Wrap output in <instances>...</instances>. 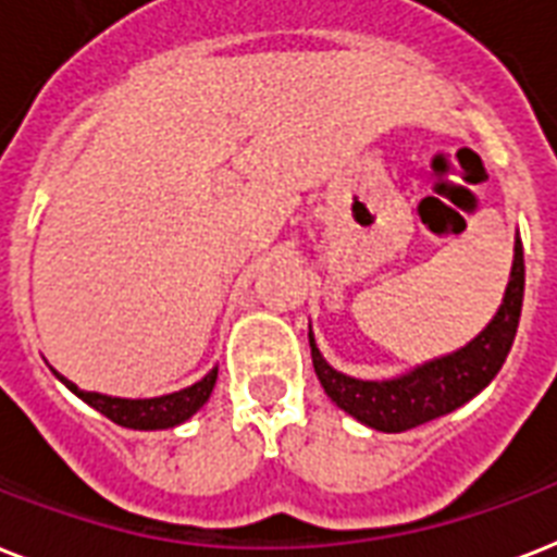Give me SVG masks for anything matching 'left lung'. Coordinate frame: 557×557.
Returning <instances> with one entry per match:
<instances>
[{
	"label": "left lung",
	"instance_id": "1",
	"mask_svg": "<svg viewBox=\"0 0 557 557\" xmlns=\"http://www.w3.org/2000/svg\"><path fill=\"white\" fill-rule=\"evenodd\" d=\"M521 306L523 246L521 237H515L512 271H509L504 300L486 329L472 337L467 346H460L458 351L426 360V363L414 366L409 372L388 377V381H360V377L337 372L334 366L325 363L309 325L311 363H314L325 395L332 397V404L341 406L346 414L360 420L363 426L388 432V435L406 432V429H414L420 423H429V420L460 409L495 381V374L500 372L506 355L512 349Z\"/></svg>",
	"mask_w": 557,
	"mask_h": 557
}]
</instances>
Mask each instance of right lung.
<instances>
[{"label":"right lung","instance_id":"add662e5","mask_svg":"<svg viewBox=\"0 0 557 557\" xmlns=\"http://www.w3.org/2000/svg\"><path fill=\"white\" fill-rule=\"evenodd\" d=\"M59 381L65 383L71 392H74L79 400L97 409L99 414H106L108 420H114L125 429H139V432H153V429H174L180 423L197 414L202 406L208 404V397L214 392L216 383V366L202 377V381L191 383V386L180 388V392H171V395L160 397H111L99 395V392H85L76 383H71L67 377L51 369Z\"/></svg>","mask_w":557,"mask_h":557}]
</instances>
